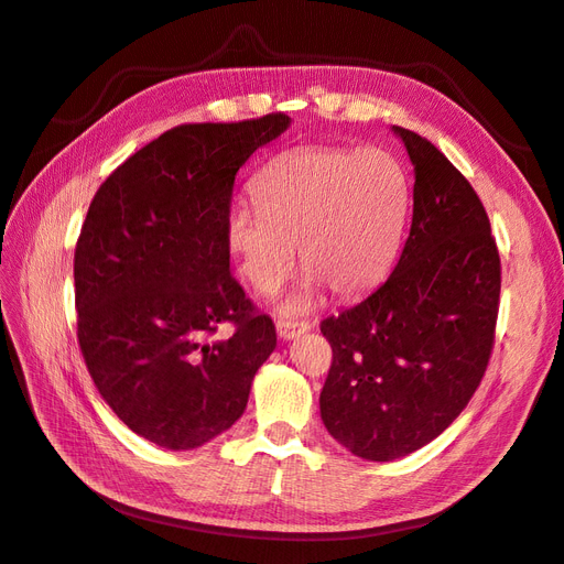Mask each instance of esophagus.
<instances>
[{
	"instance_id": "34e87169",
	"label": "esophagus",
	"mask_w": 564,
	"mask_h": 564,
	"mask_svg": "<svg viewBox=\"0 0 564 564\" xmlns=\"http://www.w3.org/2000/svg\"><path fill=\"white\" fill-rule=\"evenodd\" d=\"M310 328H312L310 322H293V319H279V322H276V330H279V336H281L283 340L300 338L302 334H307Z\"/></svg>"
}]
</instances>
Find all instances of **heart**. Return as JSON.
I'll return each instance as SVG.
<instances>
[{
  "label": "heart",
  "instance_id": "heart-1",
  "mask_svg": "<svg viewBox=\"0 0 564 564\" xmlns=\"http://www.w3.org/2000/svg\"><path fill=\"white\" fill-rule=\"evenodd\" d=\"M254 207L230 214V248L259 295L276 293L295 264L310 269L285 310H305L324 283L365 291L391 262L408 214V178L393 154L307 144L259 173Z\"/></svg>",
  "mask_w": 564,
  "mask_h": 564
}]
</instances>
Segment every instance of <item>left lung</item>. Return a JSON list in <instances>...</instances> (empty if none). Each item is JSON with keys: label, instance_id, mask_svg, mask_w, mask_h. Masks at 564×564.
Masks as SVG:
<instances>
[{"label": "left lung", "instance_id": "8db88e82", "mask_svg": "<svg viewBox=\"0 0 564 564\" xmlns=\"http://www.w3.org/2000/svg\"><path fill=\"white\" fill-rule=\"evenodd\" d=\"M414 164L412 226L377 291L328 316L322 420L357 457L391 462L451 426L496 340L500 254L469 181L426 138L395 126Z\"/></svg>", "mask_w": 564, "mask_h": 564}]
</instances>
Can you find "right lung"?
<instances>
[{
    "mask_svg": "<svg viewBox=\"0 0 564 564\" xmlns=\"http://www.w3.org/2000/svg\"><path fill=\"white\" fill-rule=\"evenodd\" d=\"M291 119L183 123L99 185L74 257L78 345L119 420L169 451L234 426L276 326L230 276L238 169ZM219 323L235 336L212 341Z\"/></svg>",
    "mask_w": 564,
    "mask_h": 564,
    "instance_id": "obj_1",
    "label": "right lung"
}]
</instances>
